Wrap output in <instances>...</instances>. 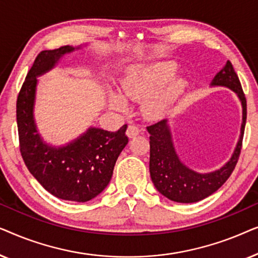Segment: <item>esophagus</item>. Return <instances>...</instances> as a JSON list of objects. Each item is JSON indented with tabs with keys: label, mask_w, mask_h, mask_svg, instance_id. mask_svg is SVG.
I'll use <instances>...</instances> for the list:
<instances>
[{
	"label": "esophagus",
	"mask_w": 258,
	"mask_h": 258,
	"mask_svg": "<svg viewBox=\"0 0 258 258\" xmlns=\"http://www.w3.org/2000/svg\"><path fill=\"white\" fill-rule=\"evenodd\" d=\"M139 134H140V129L134 124H130L128 126V129H126V135H128V137H130V139H133V137L137 136Z\"/></svg>",
	"instance_id": "1"
}]
</instances>
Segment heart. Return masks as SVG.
I'll use <instances>...</instances> for the list:
<instances>
[{"label": "heart", "mask_w": 258, "mask_h": 258, "mask_svg": "<svg viewBox=\"0 0 258 258\" xmlns=\"http://www.w3.org/2000/svg\"><path fill=\"white\" fill-rule=\"evenodd\" d=\"M177 72L178 64L171 61L134 66L119 84V91L128 100L146 101L143 111L147 116L162 117L175 107L185 93V81L174 77ZM118 94L110 93L109 102L118 110H125L126 102Z\"/></svg>", "instance_id": "obj_1"}]
</instances>
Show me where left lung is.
I'll list each match as a JSON object with an SVG mask.
<instances>
[{"instance_id":"obj_1","label":"left lung","mask_w":258,"mask_h":258,"mask_svg":"<svg viewBox=\"0 0 258 258\" xmlns=\"http://www.w3.org/2000/svg\"><path fill=\"white\" fill-rule=\"evenodd\" d=\"M211 87H225L237 95L242 104L241 135L230 160L215 171L199 172L179 160L176 153L168 119L147 126L150 134L149 170L155 188L167 199L178 203H195L217 191L230 177L241 154L246 121V100L237 74L230 61L216 74Z\"/></svg>"}]
</instances>
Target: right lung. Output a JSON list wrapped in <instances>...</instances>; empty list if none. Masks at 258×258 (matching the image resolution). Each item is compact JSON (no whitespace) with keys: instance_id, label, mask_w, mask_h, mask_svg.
Masks as SVG:
<instances>
[{"instance_id":"obj_1","label":"right lung","mask_w":258,"mask_h":258,"mask_svg":"<svg viewBox=\"0 0 258 258\" xmlns=\"http://www.w3.org/2000/svg\"><path fill=\"white\" fill-rule=\"evenodd\" d=\"M82 47L63 45L37 55L21 88L16 103L20 150L24 163L38 183L57 199L87 202L110 182L116 161L128 144L126 124L117 132L90 126L62 147L44 142L34 118L37 77L51 70L59 58Z\"/></svg>"}]
</instances>
